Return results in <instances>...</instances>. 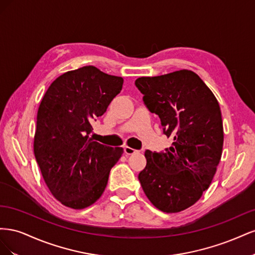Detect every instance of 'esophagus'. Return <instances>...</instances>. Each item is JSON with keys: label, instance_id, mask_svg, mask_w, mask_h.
<instances>
[{"label": "esophagus", "instance_id": "esophagus-1", "mask_svg": "<svg viewBox=\"0 0 255 255\" xmlns=\"http://www.w3.org/2000/svg\"><path fill=\"white\" fill-rule=\"evenodd\" d=\"M139 151L138 150H135L133 148H129V146H125V153L127 154V155H133V154H136Z\"/></svg>", "mask_w": 255, "mask_h": 255}]
</instances>
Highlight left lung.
Instances as JSON below:
<instances>
[{"label":"left lung","mask_w":255,"mask_h":255,"mask_svg":"<svg viewBox=\"0 0 255 255\" xmlns=\"http://www.w3.org/2000/svg\"><path fill=\"white\" fill-rule=\"evenodd\" d=\"M143 102L172 138L165 152L146 150L138 175L151 203L165 213L194 205L212 183L221 158L223 126L217 99L199 75L180 70L135 81Z\"/></svg>","instance_id":"1"}]
</instances>
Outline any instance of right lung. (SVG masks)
Segmentation results:
<instances>
[{"label":"right lung","mask_w":255,"mask_h":255,"mask_svg":"<svg viewBox=\"0 0 255 255\" xmlns=\"http://www.w3.org/2000/svg\"><path fill=\"white\" fill-rule=\"evenodd\" d=\"M122 85L120 76L85 66L58 76L44 94L34 154L45 184L61 204L82 210L105 190L123 149L92 140L91 121L106 112Z\"/></svg>","instance_id":"obj_1"}]
</instances>
